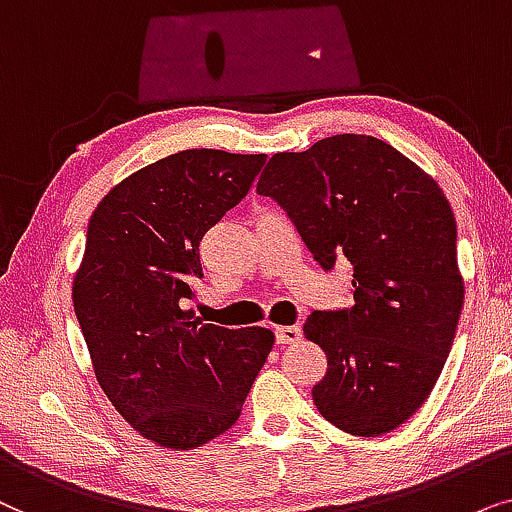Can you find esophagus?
<instances>
[{"instance_id": "esophagus-1", "label": "esophagus", "mask_w": 512, "mask_h": 512, "mask_svg": "<svg viewBox=\"0 0 512 512\" xmlns=\"http://www.w3.org/2000/svg\"><path fill=\"white\" fill-rule=\"evenodd\" d=\"M299 339H302V330H299L297 325H281V327H276V342L281 344V346L297 344Z\"/></svg>"}]
</instances>
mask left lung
<instances>
[{
	"instance_id": "left-lung-1",
	"label": "left lung",
	"mask_w": 512,
	"mask_h": 512,
	"mask_svg": "<svg viewBox=\"0 0 512 512\" xmlns=\"http://www.w3.org/2000/svg\"><path fill=\"white\" fill-rule=\"evenodd\" d=\"M257 192L290 215L320 267L339 255L353 264L351 309L304 323L327 358L313 405L344 433L393 431L431 395L461 316L447 196L388 142L353 133L274 154Z\"/></svg>"
}]
</instances>
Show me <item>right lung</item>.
<instances>
[{
  "label": "right lung",
  "mask_w": 512,
  "mask_h": 512,
  "mask_svg": "<svg viewBox=\"0 0 512 512\" xmlns=\"http://www.w3.org/2000/svg\"><path fill=\"white\" fill-rule=\"evenodd\" d=\"M267 156L185 149L135 170L93 210L72 283L95 379L154 445L196 449L241 417L274 332L227 330L182 309L199 243L248 194Z\"/></svg>",
  "instance_id": "right-lung-1"
}]
</instances>
